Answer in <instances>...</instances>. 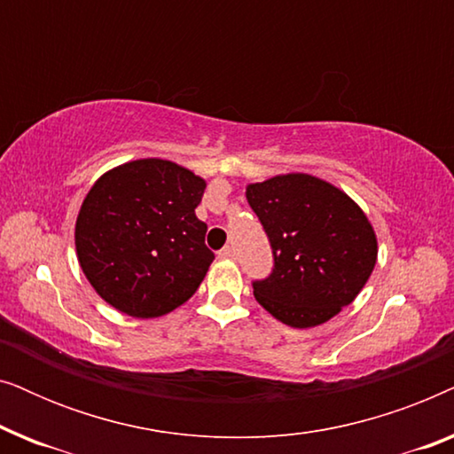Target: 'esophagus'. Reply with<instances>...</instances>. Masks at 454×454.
Returning a JSON list of instances; mask_svg holds the SVG:
<instances>
[{"mask_svg":"<svg viewBox=\"0 0 454 454\" xmlns=\"http://www.w3.org/2000/svg\"><path fill=\"white\" fill-rule=\"evenodd\" d=\"M219 256H221V258H225V260H229V258H235V250H233L231 246H225V247H223V250L219 252Z\"/></svg>","mask_w":454,"mask_h":454,"instance_id":"obj_1","label":"esophagus"}]
</instances>
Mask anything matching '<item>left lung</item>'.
Here are the masks:
<instances>
[{"label":"left lung","instance_id":"1","mask_svg":"<svg viewBox=\"0 0 454 454\" xmlns=\"http://www.w3.org/2000/svg\"><path fill=\"white\" fill-rule=\"evenodd\" d=\"M246 198L269 235L275 266L254 281L266 312L294 328L318 326L349 306L374 270L378 244L364 210L308 173L250 184Z\"/></svg>","mask_w":454,"mask_h":454}]
</instances>
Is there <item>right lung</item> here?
Listing matches in <instances>:
<instances>
[{
    "instance_id": "1",
    "label": "right lung",
    "mask_w": 454,
    "mask_h": 454,
    "mask_svg": "<svg viewBox=\"0 0 454 454\" xmlns=\"http://www.w3.org/2000/svg\"><path fill=\"white\" fill-rule=\"evenodd\" d=\"M204 188L163 159L129 160L97 179L76 219V254L109 306L157 318L196 294L215 260L196 216Z\"/></svg>"
}]
</instances>
